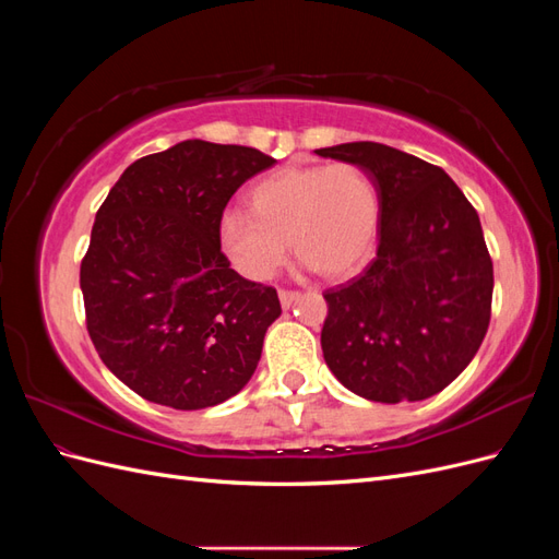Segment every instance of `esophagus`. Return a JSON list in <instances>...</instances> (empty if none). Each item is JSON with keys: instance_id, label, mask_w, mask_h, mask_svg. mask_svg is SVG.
Returning <instances> with one entry per match:
<instances>
[{"instance_id": "obj_1", "label": "esophagus", "mask_w": 559, "mask_h": 559, "mask_svg": "<svg viewBox=\"0 0 559 559\" xmlns=\"http://www.w3.org/2000/svg\"><path fill=\"white\" fill-rule=\"evenodd\" d=\"M294 300H298V292H280V302H282V308H292L294 306Z\"/></svg>"}]
</instances>
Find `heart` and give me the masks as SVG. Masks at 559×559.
<instances>
[{"instance_id": "b5f03b06", "label": "heart", "mask_w": 559, "mask_h": 559, "mask_svg": "<svg viewBox=\"0 0 559 559\" xmlns=\"http://www.w3.org/2000/svg\"><path fill=\"white\" fill-rule=\"evenodd\" d=\"M378 191L359 165L284 167L253 186L249 212L222 216V245L249 280H270L286 257L326 277L359 270L376 247Z\"/></svg>"}]
</instances>
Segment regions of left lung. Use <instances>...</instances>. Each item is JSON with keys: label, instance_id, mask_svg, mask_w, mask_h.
<instances>
[{"label": "left lung", "instance_id": "left-lung-1", "mask_svg": "<svg viewBox=\"0 0 559 559\" xmlns=\"http://www.w3.org/2000/svg\"><path fill=\"white\" fill-rule=\"evenodd\" d=\"M314 154L359 165L380 202L373 263L324 294L326 366L368 401L443 392L489 326L495 270L478 212L445 170L405 151L349 142Z\"/></svg>", "mask_w": 559, "mask_h": 559}]
</instances>
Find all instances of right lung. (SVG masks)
<instances>
[{"label":"right lung","mask_w":559,"mask_h":559,"mask_svg":"<svg viewBox=\"0 0 559 559\" xmlns=\"http://www.w3.org/2000/svg\"><path fill=\"white\" fill-rule=\"evenodd\" d=\"M275 163L251 146L186 140L114 183L81 292L99 359L134 394L200 411L251 380L282 308L273 286L230 267L218 226L233 193Z\"/></svg>","instance_id":"obj_1"}]
</instances>
